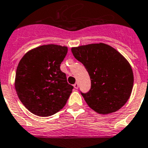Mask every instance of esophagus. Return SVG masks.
Returning a JSON list of instances; mask_svg holds the SVG:
<instances>
[{"mask_svg":"<svg viewBox=\"0 0 148 148\" xmlns=\"http://www.w3.org/2000/svg\"><path fill=\"white\" fill-rule=\"evenodd\" d=\"M73 86H74V88H75V89H78V88H79V84H78V82H75L74 85H73Z\"/></svg>","mask_w":148,"mask_h":148,"instance_id":"1","label":"esophagus"}]
</instances>
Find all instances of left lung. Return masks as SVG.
<instances>
[{
	"label": "left lung",
	"mask_w": 148,
	"mask_h": 148,
	"mask_svg": "<svg viewBox=\"0 0 148 148\" xmlns=\"http://www.w3.org/2000/svg\"><path fill=\"white\" fill-rule=\"evenodd\" d=\"M91 79V88L80 91L91 109L101 114L119 110L129 100L134 76L128 61L113 47L103 43L72 48Z\"/></svg>",
	"instance_id": "8db88e82"
}]
</instances>
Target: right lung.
Listing matches in <instances>:
<instances>
[{"mask_svg":"<svg viewBox=\"0 0 148 148\" xmlns=\"http://www.w3.org/2000/svg\"><path fill=\"white\" fill-rule=\"evenodd\" d=\"M66 47L42 45L25 53L16 73L15 88L23 104L33 114L50 116L60 110L72 93L60 64Z\"/></svg>","mask_w":148,"mask_h":148,"instance_id":"obj_1","label":"right lung"}]
</instances>
